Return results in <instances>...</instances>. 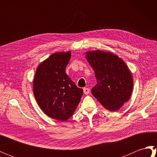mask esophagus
I'll return each instance as SVG.
<instances>
[{
	"label": "esophagus",
	"instance_id": "esophagus-1",
	"mask_svg": "<svg viewBox=\"0 0 157 157\" xmlns=\"http://www.w3.org/2000/svg\"><path fill=\"white\" fill-rule=\"evenodd\" d=\"M84 93L85 94H88L90 93V89L88 88H84Z\"/></svg>",
	"mask_w": 157,
	"mask_h": 157
}]
</instances>
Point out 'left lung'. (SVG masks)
Instances as JSON below:
<instances>
[{"label": "left lung", "mask_w": 157, "mask_h": 157, "mask_svg": "<svg viewBox=\"0 0 157 157\" xmlns=\"http://www.w3.org/2000/svg\"><path fill=\"white\" fill-rule=\"evenodd\" d=\"M86 58L97 80L92 94L105 109L117 111L131 96L134 86L131 72L121 59L109 52L89 51Z\"/></svg>", "instance_id": "left-lung-1"}]
</instances>
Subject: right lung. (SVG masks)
Returning a JSON list of instances; mask_svg holds the SVG:
<instances>
[{"instance_id":"add662e5","label":"right lung","mask_w":157,"mask_h":157,"mask_svg":"<svg viewBox=\"0 0 157 157\" xmlns=\"http://www.w3.org/2000/svg\"><path fill=\"white\" fill-rule=\"evenodd\" d=\"M71 52H56L38 66L34 79V94L40 107L52 119L66 121L80 102L83 90L66 74Z\"/></svg>"}]
</instances>
